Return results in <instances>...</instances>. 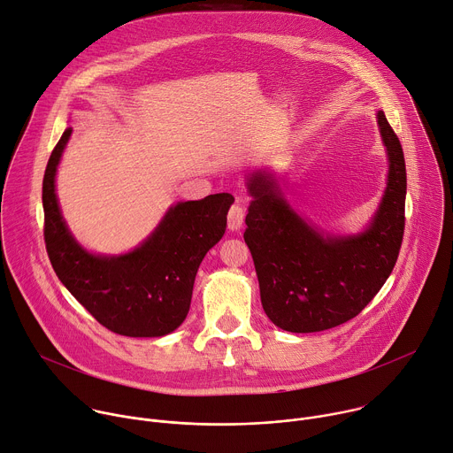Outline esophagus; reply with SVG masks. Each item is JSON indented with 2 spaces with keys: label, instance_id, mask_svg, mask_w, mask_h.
I'll use <instances>...</instances> for the list:
<instances>
[{
  "label": "esophagus",
  "instance_id": "esophagus-1",
  "mask_svg": "<svg viewBox=\"0 0 453 453\" xmlns=\"http://www.w3.org/2000/svg\"><path fill=\"white\" fill-rule=\"evenodd\" d=\"M243 219H245V210L236 203L231 206L229 213H227V227L231 231H238L243 224Z\"/></svg>",
  "mask_w": 453,
  "mask_h": 453
}]
</instances>
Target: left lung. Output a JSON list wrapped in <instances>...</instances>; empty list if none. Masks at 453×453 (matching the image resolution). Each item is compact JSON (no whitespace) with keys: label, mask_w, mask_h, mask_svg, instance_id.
<instances>
[{"label":"left lung","mask_w":453,"mask_h":453,"mask_svg":"<svg viewBox=\"0 0 453 453\" xmlns=\"http://www.w3.org/2000/svg\"><path fill=\"white\" fill-rule=\"evenodd\" d=\"M376 121L389 173L374 217L358 234H325L310 226L271 172L256 170L247 177L252 201L243 238L262 306L285 332H322L357 317L395 269L405 229V157L383 111Z\"/></svg>","instance_id":"8db88e82"}]
</instances>
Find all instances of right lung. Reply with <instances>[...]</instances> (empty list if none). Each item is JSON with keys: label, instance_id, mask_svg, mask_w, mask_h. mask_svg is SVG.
Here are the masks:
<instances>
[{"label": "right lung", "instance_id": "1", "mask_svg": "<svg viewBox=\"0 0 453 453\" xmlns=\"http://www.w3.org/2000/svg\"><path fill=\"white\" fill-rule=\"evenodd\" d=\"M72 136L55 145L42 179L44 242L62 285L107 330L125 337H163L188 315L193 281L206 252L226 233L229 193L173 204L136 249L118 256L84 249L62 217L55 175Z\"/></svg>", "mask_w": 453, "mask_h": 453}]
</instances>
